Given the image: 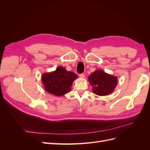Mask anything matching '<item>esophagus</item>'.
Returning <instances> with one entry per match:
<instances>
[{"label":"esophagus","instance_id":"obj_1","mask_svg":"<svg viewBox=\"0 0 150 150\" xmlns=\"http://www.w3.org/2000/svg\"><path fill=\"white\" fill-rule=\"evenodd\" d=\"M79 77L81 78H84V74H80Z\"/></svg>","mask_w":150,"mask_h":150}]
</instances>
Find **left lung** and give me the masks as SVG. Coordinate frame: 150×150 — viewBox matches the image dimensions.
Segmentation results:
<instances>
[{
    "mask_svg": "<svg viewBox=\"0 0 150 150\" xmlns=\"http://www.w3.org/2000/svg\"><path fill=\"white\" fill-rule=\"evenodd\" d=\"M89 83L93 86V91L99 96L111 93L117 83V77L111 76L102 70H96L88 77Z\"/></svg>",
    "mask_w": 150,
    "mask_h": 150,
    "instance_id": "obj_1",
    "label": "left lung"
}]
</instances>
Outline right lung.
Returning <instances> with one entry per match:
<instances>
[{"mask_svg":"<svg viewBox=\"0 0 150 150\" xmlns=\"http://www.w3.org/2000/svg\"><path fill=\"white\" fill-rule=\"evenodd\" d=\"M77 78L78 76L74 72L59 66L54 72L44 74L42 81L47 92L59 96L70 91L72 83Z\"/></svg>","mask_w":150,"mask_h":150,"instance_id":"right-lung-1","label":"right lung"}]
</instances>
